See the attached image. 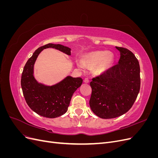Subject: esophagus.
Listing matches in <instances>:
<instances>
[{
	"label": "esophagus",
	"instance_id": "esophagus-1",
	"mask_svg": "<svg viewBox=\"0 0 158 158\" xmlns=\"http://www.w3.org/2000/svg\"><path fill=\"white\" fill-rule=\"evenodd\" d=\"M84 82L85 83H89V79L88 78H85L84 79Z\"/></svg>",
	"mask_w": 158,
	"mask_h": 158
}]
</instances>
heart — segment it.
Here are the masks:
<instances>
[{
    "instance_id": "heart-1",
    "label": "heart",
    "mask_w": 158,
    "mask_h": 158,
    "mask_svg": "<svg viewBox=\"0 0 158 158\" xmlns=\"http://www.w3.org/2000/svg\"><path fill=\"white\" fill-rule=\"evenodd\" d=\"M114 60V56L107 51H95L88 52L83 58L84 64L88 67L97 66L95 72L99 74L106 73L112 67ZM78 65L82 67L83 64L79 63Z\"/></svg>"
}]
</instances>
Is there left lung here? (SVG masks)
<instances>
[{
	"label": "left lung",
	"mask_w": 158,
	"mask_h": 158,
	"mask_svg": "<svg viewBox=\"0 0 158 158\" xmlns=\"http://www.w3.org/2000/svg\"><path fill=\"white\" fill-rule=\"evenodd\" d=\"M115 47L121 55L118 64L90 82L92 92L89 106L102 118H113L126 113L140 88L139 62L131 51Z\"/></svg>",
	"instance_id": "8db88e82"
}]
</instances>
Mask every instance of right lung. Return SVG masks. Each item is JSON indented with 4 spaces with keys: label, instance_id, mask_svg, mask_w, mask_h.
Segmentation results:
<instances>
[{
    "label": "right lung",
    "instance_id": "1",
    "mask_svg": "<svg viewBox=\"0 0 158 158\" xmlns=\"http://www.w3.org/2000/svg\"><path fill=\"white\" fill-rule=\"evenodd\" d=\"M47 48H54L68 55H71V49L60 44H49L39 47L24 66L21 86L26 102L33 111L42 117L56 118L67 111L72 96L81 86L83 80L68 76L52 85L38 82L33 75L34 64L38 55Z\"/></svg>",
    "mask_w": 158,
    "mask_h": 158
}]
</instances>
